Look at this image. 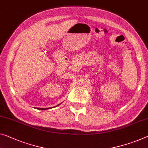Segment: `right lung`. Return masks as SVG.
<instances>
[{"mask_svg":"<svg viewBox=\"0 0 148 148\" xmlns=\"http://www.w3.org/2000/svg\"><path fill=\"white\" fill-rule=\"evenodd\" d=\"M60 104H58V105H57L56 106H59L60 105ZM56 106H55V107H56ZM52 108V107H51ZM51 107L50 108H36L35 107V108H36V109H38V110H47V109H49V108H51Z\"/></svg>","mask_w":148,"mask_h":148,"instance_id":"add662e5","label":"right lung"}]
</instances>
